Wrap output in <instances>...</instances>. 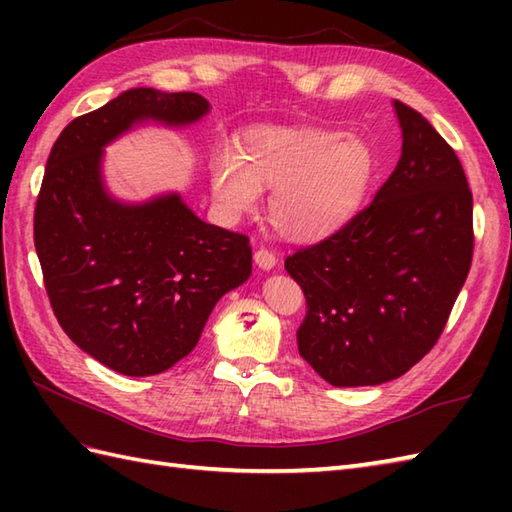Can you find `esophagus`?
Returning <instances> with one entry per match:
<instances>
[{"mask_svg":"<svg viewBox=\"0 0 512 512\" xmlns=\"http://www.w3.org/2000/svg\"><path fill=\"white\" fill-rule=\"evenodd\" d=\"M255 264L259 266V268H270L275 264V255L270 253L268 248H259L257 253H255Z\"/></svg>","mask_w":512,"mask_h":512,"instance_id":"esophagus-1","label":"esophagus"}]
</instances>
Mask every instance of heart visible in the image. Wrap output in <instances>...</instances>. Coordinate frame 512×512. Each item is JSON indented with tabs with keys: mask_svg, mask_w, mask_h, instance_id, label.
I'll list each match as a JSON object with an SVG mask.
<instances>
[{
	"mask_svg": "<svg viewBox=\"0 0 512 512\" xmlns=\"http://www.w3.org/2000/svg\"><path fill=\"white\" fill-rule=\"evenodd\" d=\"M330 189L325 187V184H314V202H319L321 198H325V193H328Z\"/></svg>",
	"mask_w": 512,
	"mask_h": 512,
	"instance_id": "heart-1",
	"label": "heart"
}]
</instances>
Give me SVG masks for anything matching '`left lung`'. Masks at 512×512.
I'll return each instance as SVG.
<instances>
[{"label":"left lung","mask_w":512,"mask_h":512,"mask_svg":"<svg viewBox=\"0 0 512 512\" xmlns=\"http://www.w3.org/2000/svg\"><path fill=\"white\" fill-rule=\"evenodd\" d=\"M209 112L195 92L134 88L74 118L48 156L35 206L43 284L65 334L118 374L167 372L253 270L248 237L202 222L178 191L123 202L105 187L116 138L147 123L182 129Z\"/></svg>","instance_id":"obj_1"}]
</instances>
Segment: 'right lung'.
Segmentation results:
<instances>
[{"label": "right lung", "instance_id": "right-lung-1", "mask_svg": "<svg viewBox=\"0 0 512 512\" xmlns=\"http://www.w3.org/2000/svg\"><path fill=\"white\" fill-rule=\"evenodd\" d=\"M394 110L400 160L372 204L286 259L308 303L299 354L334 387L409 372L471 268L473 195L460 160L422 114L398 101Z\"/></svg>", "mask_w": 512, "mask_h": 512}]
</instances>
